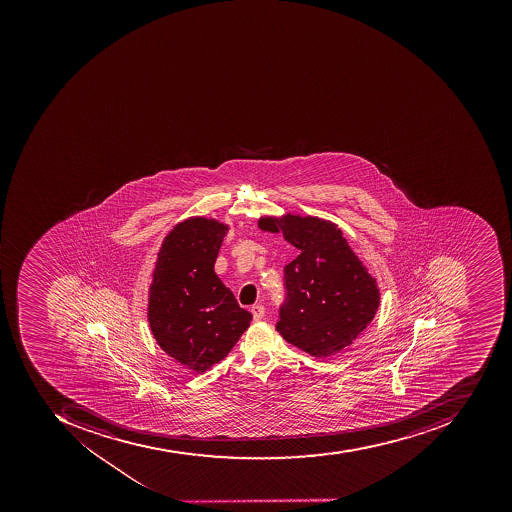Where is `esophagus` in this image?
Wrapping results in <instances>:
<instances>
[{
	"instance_id": "34e87169",
	"label": "esophagus",
	"mask_w": 512,
	"mask_h": 512,
	"mask_svg": "<svg viewBox=\"0 0 512 512\" xmlns=\"http://www.w3.org/2000/svg\"><path fill=\"white\" fill-rule=\"evenodd\" d=\"M252 315H254V321H260L265 316V307L263 305H254L252 307Z\"/></svg>"
}]
</instances>
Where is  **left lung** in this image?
Here are the masks:
<instances>
[{
  "label": "left lung",
  "instance_id": "8db88e82",
  "mask_svg": "<svg viewBox=\"0 0 512 512\" xmlns=\"http://www.w3.org/2000/svg\"><path fill=\"white\" fill-rule=\"evenodd\" d=\"M265 232H280L301 251L283 269L285 301L276 329L313 357L334 356L367 329L379 307L376 279L368 274L337 225L324 219L260 218Z\"/></svg>",
  "mask_w": 512,
  "mask_h": 512
}]
</instances>
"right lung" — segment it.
Segmentation results:
<instances>
[{"instance_id":"obj_1","label":"right lung","mask_w":512,"mask_h":512,"mask_svg":"<svg viewBox=\"0 0 512 512\" xmlns=\"http://www.w3.org/2000/svg\"><path fill=\"white\" fill-rule=\"evenodd\" d=\"M227 225L191 218L164 238L150 285L149 323L166 354L203 373L227 357L252 315L216 272Z\"/></svg>"}]
</instances>
